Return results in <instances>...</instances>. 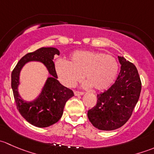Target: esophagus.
Masks as SVG:
<instances>
[{"label":"esophagus","mask_w":154,"mask_h":154,"mask_svg":"<svg viewBox=\"0 0 154 154\" xmlns=\"http://www.w3.org/2000/svg\"><path fill=\"white\" fill-rule=\"evenodd\" d=\"M83 94H84V92H82V91H74V95L75 96H80V95H83Z\"/></svg>","instance_id":"obj_1"}]
</instances>
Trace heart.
Returning a JSON list of instances; mask_svg holds the SVG:
<instances>
[{
	"instance_id": "b5f03b06",
	"label": "heart",
	"mask_w": 154,
	"mask_h": 154,
	"mask_svg": "<svg viewBox=\"0 0 154 154\" xmlns=\"http://www.w3.org/2000/svg\"><path fill=\"white\" fill-rule=\"evenodd\" d=\"M55 68L59 80L64 86H75L84 75L87 80L84 88L94 87L97 91H104L116 80L119 64L109 54L95 51H77L70 56L68 62L58 60Z\"/></svg>"
}]
</instances>
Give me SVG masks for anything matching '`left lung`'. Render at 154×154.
<instances>
[{
  "label": "left lung",
  "mask_w": 154,
  "mask_h": 154,
  "mask_svg": "<svg viewBox=\"0 0 154 154\" xmlns=\"http://www.w3.org/2000/svg\"><path fill=\"white\" fill-rule=\"evenodd\" d=\"M121 71L114 84L97 94L96 106L87 113L88 120L100 130L122 127L131 116L142 89L137 68L123 57H118Z\"/></svg>",
  "instance_id": "8db88e82"
}]
</instances>
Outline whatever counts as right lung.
I'll return each instance as SVG.
<instances>
[{"mask_svg":"<svg viewBox=\"0 0 154 154\" xmlns=\"http://www.w3.org/2000/svg\"><path fill=\"white\" fill-rule=\"evenodd\" d=\"M55 55H60L56 48H41L27 54L17 63L12 72L11 86L17 109L22 117L37 127H48L57 123L63 113L68 99L74 96L72 90L66 88L57 80L55 66L53 61ZM29 61H39L47 68L50 77L48 78L40 94L34 100L27 102L20 95V73L22 68Z\"/></svg>","mask_w":154,"mask_h":154,"instance_id":"obj_1","label":"right lung"}]
</instances>
